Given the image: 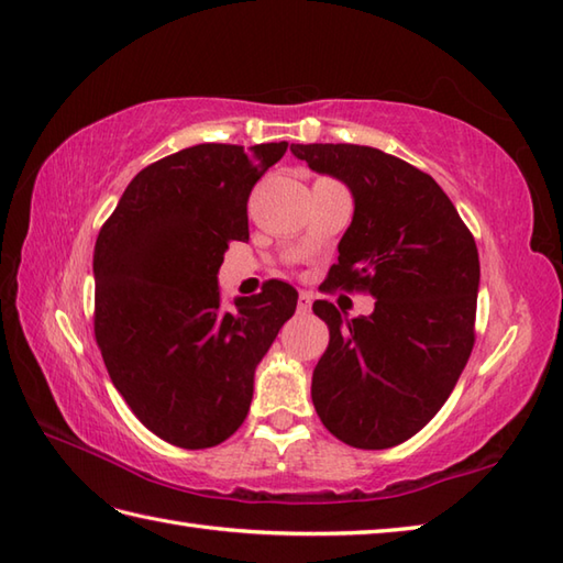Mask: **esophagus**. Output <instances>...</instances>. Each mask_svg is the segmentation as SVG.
<instances>
[{
    "label": "esophagus",
    "mask_w": 563,
    "mask_h": 563,
    "mask_svg": "<svg viewBox=\"0 0 563 563\" xmlns=\"http://www.w3.org/2000/svg\"><path fill=\"white\" fill-rule=\"evenodd\" d=\"M310 306H313V294L301 291V296H298V313L308 316L310 313Z\"/></svg>",
    "instance_id": "34e87169"
}]
</instances>
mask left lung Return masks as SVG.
Masks as SVG:
<instances>
[{
    "label": "left lung",
    "mask_w": 563,
    "mask_h": 563,
    "mask_svg": "<svg viewBox=\"0 0 563 563\" xmlns=\"http://www.w3.org/2000/svg\"><path fill=\"white\" fill-rule=\"evenodd\" d=\"M316 173L342 180L354 219L328 291H366L371 316L344 320L316 301L330 344L313 371V405L336 439L364 451L405 443L451 397L474 346L479 255L429 173L373 146L291 144Z\"/></svg>",
    "instance_id": "left-lung-1"
}]
</instances>
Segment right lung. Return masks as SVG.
Returning <instances> with one entry per match:
<instances>
[{
  "instance_id": "right-lung-1",
  "label": "right lung",
  "mask_w": 563,
  "mask_h": 563,
  "mask_svg": "<svg viewBox=\"0 0 563 563\" xmlns=\"http://www.w3.org/2000/svg\"><path fill=\"white\" fill-rule=\"evenodd\" d=\"M286 142L197 144L136 173L93 250V332L112 385L158 439L187 451L239 431L255 368L298 294L272 279L221 308L217 274L247 241V197Z\"/></svg>"
}]
</instances>
